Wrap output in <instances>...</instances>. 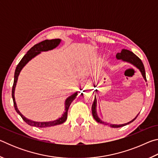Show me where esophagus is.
<instances>
[{"label": "esophagus", "instance_id": "34e87169", "mask_svg": "<svg viewBox=\"0 0 158 158\" xmlns=\"http://www.w3.org/2000/svg\"><path fill=\"white\" fill-rule=\"evenodd\" d=\"M86 85H87V82H86V81H83L81 82V89H82L83 90H84V89H85V87H86Z\"/></svg>", "mask_w": 158, "mask_h": 158}]
</instances>
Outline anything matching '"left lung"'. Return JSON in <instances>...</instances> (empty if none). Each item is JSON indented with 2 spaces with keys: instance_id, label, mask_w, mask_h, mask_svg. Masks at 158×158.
Wrapping results in <instances>:
<instances>
[{
  "instance_id": "8db88e82",
  "label": "left lung",
  "mask_w": 158,
  "mask_h": 158,
  "mask_svg": "<svg viewBox=\"0 0 158 158\" xmlns=\"http://www.w3.org/2000/svg\"><path fill=\"white\" fill-rule=\"evenodd\" d=\"M116 57L118 60H122L123 61L130 63L132 64V65H133L134 66H135L136 68L139 69L141 74H142V76L143 77L144 80L146 81L145 69H144V66H143L142 61H141L140 58L138 56H136L133 52H130V51L127 50V49H122L121 53H117ZM96 106H97V100H96V98L95 97V100H94V102H93V104L92 105V114H93V118H94V119L97 122L106 125H110V127H121L123 126H125V125H126L130 124V123L133 122L136 118H137V117L139 115V114H138L137 116H136L135 118L132 120L131 121L127 123L121 124V125H114V124L109 125V123H106L102 121L100 119V118L98 117V114H97V111H96Z\"/></svg>"
}]
</instances>
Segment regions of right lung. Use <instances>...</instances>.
<instances>
[{
	"label": "right lung",
	"instance_id": "add662e5",
	"mask_svg": "<svg viewBox=\"0 0 158 158\" xmlns=\"http://www.w3.org/2000/svg\"><path fill=\"white\" fill-rule=\"evenodd\" d=\"M61 40L60 39H53V40H45L42 41L40 43L37 44L35 45L31 48L29 49L28 52L26 53V54L22 58V59L20 60V62L17 66L15 69V78H14V84H13L12 86V96L13 99V102H14V106L16 111L20 115L21 117L22 118V119L26 123L28 124L31 126H34L37 127H51V126H54V125H60L63 123L64 122H65L67 120V117H68V109L69 107V105H71L72 102H73L74 99L76 98L77 95V93H74L73 95H72L66 99L65 102V112L62 115V116L57 120H55V121H49V122H36L31 121L30 119L26 118L21 114V112L19 111L17 108V104H16L15 102V87L16 85H17L18 77L19 75L21 69L24 67L26 64H27L29 61H30L32 58H33L35 56H36L37 55H38L39 53H40L41 52H47V51L52 50L54 48L56 47L58 44H60Z\"/></svg>",
	"mask_w": 158,
	"mask_h": 158
}]
</instances>
